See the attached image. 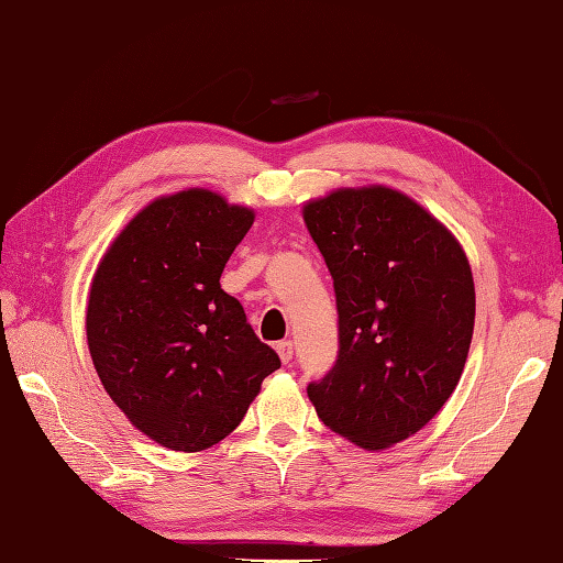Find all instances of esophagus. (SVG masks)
I'll return each instance as SVG.
<instances>
[{
    "mask_svg": "<svg viewBox=\"0 0 563 563\" xmlns=\"http://www.w3.org/2000/svg\"><path fill=\"white\" fill-rule=\"evenodd\" d=\"M277 352H279V360H282L284 364H289V362H291V357H294V342H291V340L279 342V345H277Z\"/></svg>",
    "mask_w": 563,
    "mask_h": 563,
    "instance_id": "esophagus-1",
    "label": "esophagus"
}]
</instances>
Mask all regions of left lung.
Returning a JSON list of instances; mask_svg holds the SVG:
<instances>
[{
    "label": "left lung",
    "mask_w": 563,
    "mask_h": 563,
    "mask_svg": "<svg viewBox=\"0 0 563 563\" xmlns=\"http://www.w3.org/2000/svg\"><path fill=\"white\" fill-rule=\"evenodd\" d=\"M335 286L340 352L308 398L325 428L386 450L438 416L474 335L472 265L450 228L408 194L345 187L303 203Z\"/></svg>",
    "instance_id": "1"
}]
</instances>
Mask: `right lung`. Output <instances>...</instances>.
Wrapping results in <instances>:
<instances>
[{"instance_id":"1","label":"right lung","mask_w":563,"mask_h":563,"mask_svg":"<svg viewBox=\"0 0 563 563\" xmlns=\"http://www.w3.org/2000/svg\"><path fill=\"white\" fill-rule=\"evenodd\" d=\"M255 211L185 189L137 211L101 257L87 301V345L101 386L135 430L201 452L245 418L282 362L221 289Z\"/></svg>"}]
</instances>
